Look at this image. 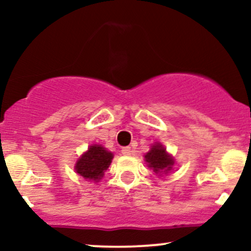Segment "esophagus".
Here are the masks:
<instances>
[{
  "instance_id": "esophagus-1",
  "label": "esophagus",
  "mask_w": 251,
  "mask_h": 251,
  "mask_svg": "<svg viewBox=\"0 0 251 251\" xmlns=\"http://www.w3.org/2000/svg\"><path fill=\"white\" fill-rule=\"evenodd\" d=\"M131 152H132V150H131V148H128V146H126V148L122 149V153L124 155H129V154H131Z\"/></svg>"
}]
</instances>
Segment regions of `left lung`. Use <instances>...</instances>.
Listing matches in <instances>:
<instances>
[{
    "label": "left lung",
    "mask_w": 251,
    "mask_h": 251,
    "mask_svg": "<svg viewBox=\"0 0 251 251\" xmlns=\"http://www.w3.org/2000/svg\"><path fill=\"white\" fill-rule=\"evenodd\" d=\"M144 157L149 168L153 170L154 174L157 175L162 172L168 174L169 171H171L175 164L174 157L166 152V149L160 143L153 144L151 150Z\"/></svg>",
    "instance_id": "1"
}]
</instances>
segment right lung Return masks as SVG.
<instances>
[{"label": "right lung", "mask_w": 251, "mask_h": 251, "mask_svg": "<svg viewBox=\"0 0 251 251\" xmlns=\"http://www.w3.org/2000/svg\"><path fill=\"white\" fill-rule=\"evenodd\" d=\"M113 153L101 145H91L87 151L77 159L75 171L85 179L99 181L111 165Z\"/></svg>", "instance_id": "1"}]
</instances>
